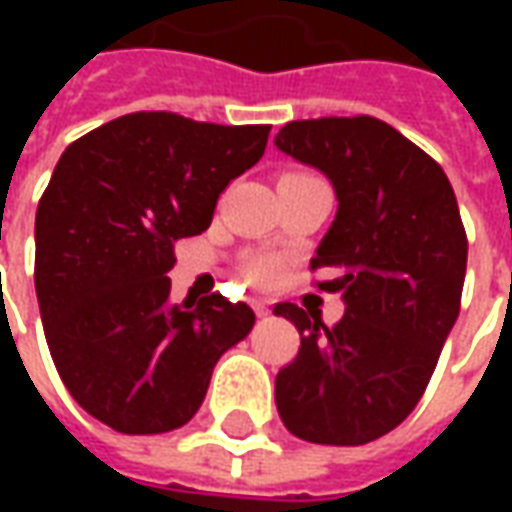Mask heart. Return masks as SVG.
<instances>
[{
  "label": "heart",
  "instance_id": "obj_1",
  "mask_svg": "<svg viewBox=\"0 0 512 512\" xmlns=\"http://www.w3.org/2000/svg\"><path fill=\"white\" fill-rule=\"evenodd\" d=\"M279 202L285 208H290V202H293L299 211L304 208L307 222H321L326 211H329V186L315 172H293V175L282 180Z\"/></svg>",
  "mask_w": 512,
  "mask_h": 512
}]
</instances>
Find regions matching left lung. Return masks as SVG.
<instances>
[{"mask_svg":"<svg viewBox=\"0 0 512 512\" xmlns=\"http://www.w3.org/2000/svg\"><path fill=\"white\" fill-rule=\"evenodd\" d=\"M260 161L244 128L169 112L117 117L62 153L35 219V290L73 400L117 433L186 425L219 356L255 326L200 277L175 293V241L208 230L230 180Z\"/></svg>","mask_w":512,"mask_h":512,"instance_id":"obj_1","label":"left lung"}]
</instances>
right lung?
Here are the masks:
<instances>
[{"label":"right lung","mask_w":512,"mask_h":512,"mask_svg":"<svg viewBox=\"0 0 512 512\" xmlns=\"http://www.w3.org/2000/svg\"><path fill=\"white\" fill-rule=\"evenodd\" d=\"M277 147L332 180L337 216L312 271L321 304L282 312L299 329L277 373L285 428L312 444L359 447L395 430L425 392L461 310L466 233L441 167L376 117L288 123Z\"/></svg>","instance_id":"add662e5"}]
</instances>
